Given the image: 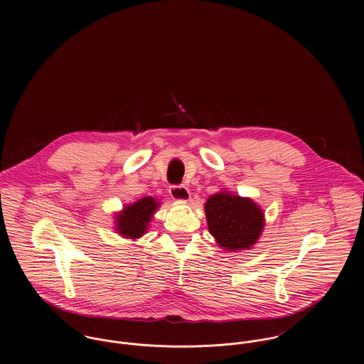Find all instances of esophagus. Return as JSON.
<instances>
[{"instance_id": "34e87169", "label": "esophagus", "mask_w": 364, "mask_h": 364, "mask_svg": "<svg viewBox=\"0 0 364 364\" xmlns=\"http://www.w3.org/2000/svg\"><path fill=\"white\" fill-rule=\"evenodd\" d=\"M169 193H171V198L173 200H178V202H188L189 198H191V192L186 186L183 185H173L169 188Z\"/></svg>"}]
</instances>
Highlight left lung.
Masks as SVG:
<instances>
[{"instance_id": "8db88e82", "label": "left lung", "mask_w": 364, "mask_h": 364, "mask_svg": "<svg viewBox=\"0 0 364 364\" xmlns=\"http://www.w3.org/2000/svg\"><path fill=\"white\" fill-rule=\"evenodd\" d=\"M205 211L210 234L218 247L230 252L250 250L264 225L263 211L254 200L230 192L210 196Z\"/></svg>"}]
</instances>
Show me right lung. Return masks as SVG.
Masks as SVG:
<instances>
[{
	"label": "right lung",
	"instance_id": "add662e5",
	"mask_svg": "<svg viewBox=\"0 0 364 364\" xmlns=\"http://www.w3.org/2000/svg\"><path fill=\"white\" fill-rule=\"evenodd\" d=\"M158 202L154 198L146 196L124 208L116 214V231L124 238L137 240L146 234L149 223L154 214Z\"/></svg>",
	"mask_w": 364,
	"mask_h": 364
}]
</instances>
